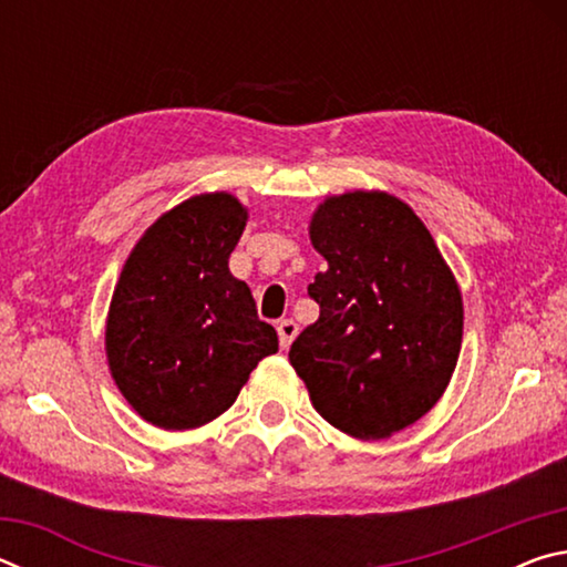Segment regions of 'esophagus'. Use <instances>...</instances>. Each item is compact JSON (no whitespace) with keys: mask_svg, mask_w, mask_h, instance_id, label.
Listing matches in <instances>:
<instances>
[{"mask_svg":"<svg viewBox=\"0 0 567 567\" xmlns=\"http://www.w3.org/2000/svg\"><path fill=\"white\" fill-rule=\"evenodd\" d=\"M277 338H280V348L282 350L290 348L292 340L297 338L295 320H280V322H277Z\"/></svg>","mask_w":567,"mask_h":567,"instance_id":"34e87169","label":"esophagus"}]
</instances>
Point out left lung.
Wrapping results in <instances>:
<instances>
[{"mask_svg": "<svg viewBox=\"0 0 567 567\" xmlns=\"http://www.w3.org/2000/svg\"><path fill=\"white\" fill-rule=\"evenodd\" d=\"M328 260L320 318L290 348L315 410L342 433H400L443 398L463 344V297L422 219L388 192L328 197L310 223Z\"/></svg>", "mask_w": 567, "mask_h": 567, "instance_id": "1", "label": "left lung"}]
</instances>
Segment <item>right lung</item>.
I'll list each match as a JSON object with an SVG mask.
<instances>
[{
    "instance_id": "obj_1",
    "label": "right lung",
    "mask_w": 567,
    "mask_h": 567,
    "mask_svg": "<svg viewBox=\"0 0 567 567\" xmlns=\"http://www.w3.org/2000/svg\"><path fill=\"white\" fill-rule=\"evenodd\" d=\"M247 209L227 192L195 195L152 225L114 287L104 348L124 400L162 430H192L233 405L267 354L272 324L229 272Z\"/></svg>"
}]
</instances>
